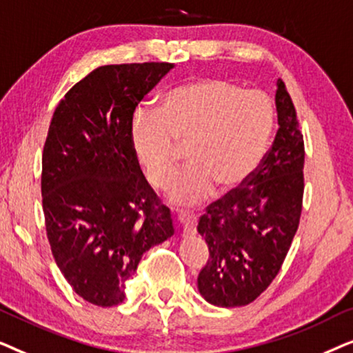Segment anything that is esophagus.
I'll use <instances>...</instances> for the list:
<instances>
[{
	"instance_id": "1",
	"label": "esophagus",
	"mask_w": 353,
	"mask_h": 353,
	"mask_svg": "<svg viewBox=\"0 0 353 353\" xmlns=\"http://www.w3.org/2000/svg\"><path fill=\"white\" fill-rule=\"evenodd\" d=\"M178 223L181 225V233L185 236L196 234L197 219L192 214H190V212H180L178 214Z\"/></svg>"
}]
</instances>
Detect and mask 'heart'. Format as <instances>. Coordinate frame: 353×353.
Returning a JSON list of instances; mask_svg holds the SVG:
<instances>
[{"instance_id":"b5f03b06","label":"heart","mask_w":353,"mask_h":353,"mask_svg":"<svg viewBox=\"0 0 353 353\" xmlns=\"http://www.w3.org/2000/svg\"><path fill=\"white\" fill-rule=\"evenodd\" d=\"M274 127L267 93L234 81L201 79L163 96L161 109L134 112L130 143L148 180L163 186L186 144L188 163L167 186V199L192 205L214 186L228 191L248 180L262 161Z\"/></svg>"}]
</instances>
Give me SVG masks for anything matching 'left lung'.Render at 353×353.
Listing matches in <instances>:
<instances>
[{
    "mask_svg": "<svg viewBox=\"0 0 353 353\" xmlns=\"http://www.w3.org/2000/svg\"><path fill=\"white\" fill-rule=\"evenodd\" d=\"M274 104L278 132L272 149L243 188L209 205L197 225L210 252L197 289L212 305L254 302L278 274L301 220L305 151L281 80Z\"/></svg>",
    "mask_w": 353,
    "mask_h": 353,
    "instance_id": "obj_1",
    "label": "left lung"
}]
</instances>
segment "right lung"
<instances>
[{"instance_id": "right-lung-1", "label": "right lung", "mask_w": 353, "mask_h": 353, "mask_svg": "<svg viewBox=\"0 0 353 353\" xmlns=\"http://www.w3.org/2000/svg\"><path fill=\"white\" fill-rule=\"evenodd\" d=\"M173 67L101 65L72 86L48 130V241L74 291L98 307L122 303L143 254L175 233L170 209L157 202L130 143L134 109Z\"/></svg>"}]
</instances>
